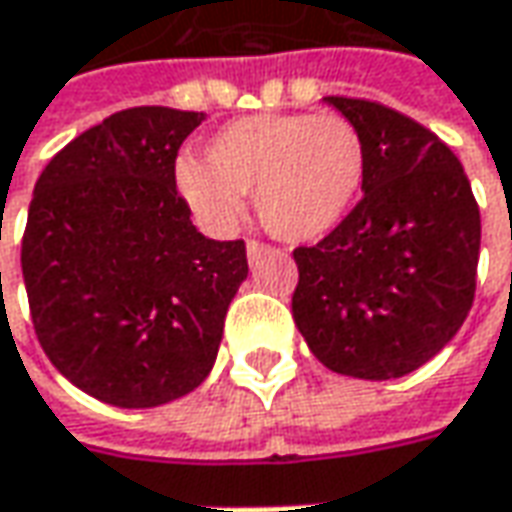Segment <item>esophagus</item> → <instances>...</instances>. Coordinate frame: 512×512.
<instances>
[{
	"label": "esophagus",
	"instance_id": "esophagus-1",
	"mask_svg": "<svg viewBox=\"0 0 512 512\" xmlns=\"http://www.w3.org/2000/svg\"><path fill=\"white\" fill-rule=\"evenodd\" d=\"M267 250H270V245L259 242V239H250V242H247V259H250V262H256L259 256H265Z\"/></svg>",
	"mask_w": 512,
	"mask_h": 512
}]
</instances>
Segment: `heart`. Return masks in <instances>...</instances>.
I'll return each mask as SVG.
<instances>
[{
  "label": "heart",
  "mask_w": 512,
  "mask_h": 512,
  "mask_svg": "<svg viewBox=\"0 0 512 512\" xmlns=\"http://www.w3.org/2000/svg\"><path fill=\"white\" fill-rule=\"evenodd\" d=\"M367 145L336 113H256L207 139L202 162L176 165V190L210 230H233L256 193L262 225L285 242H313L356 205Z\"/></svg>",
  "instance_id": "heart-1"
}]
</instances>
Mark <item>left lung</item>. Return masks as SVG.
<instances>
[{"label":"left lung","mask_w":512,"mask_h":512,"mask_svg":"<svg viewBox=\"0 0 512 512\" xmlns=\"http://www.w3.org/2000/svg\"><path fill=\"white\" fill-rule=\"evenodd\" d=\"M367 145L362 199L293 250V319L327 370L399 379L430 362L476 296L482 216L456 153L379 102L327 96Z\"/></svg>","instance_id":"obj_1"}]
</instances>
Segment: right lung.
I'll return each mask as SVG.
<instances>
[{
  "mask_svg": "<svg viewBox=\"0 0 512 512\" xmlns=\"http://www.w3.org/2000/svg\"><path fill=\"white\" fill-rule=\"evenodd\" d=\"M205 113L119 110L59 150L22 236L30 319L50 364L116 407H156L205 382L245 242L205 239L176 156Z\"/></svg>",
  "mask_w": 512,
  "mask_h": 512,
  "instance_id": "obj_1",
  "label": "right lung"
}]
</instances>
